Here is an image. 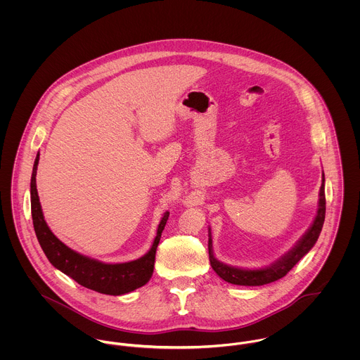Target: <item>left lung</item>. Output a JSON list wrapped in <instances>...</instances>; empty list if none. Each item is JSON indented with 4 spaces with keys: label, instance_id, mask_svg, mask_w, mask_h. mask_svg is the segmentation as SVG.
Instances as JSON below:
<instances>
[{
    "label": "left lung",
    "instance_id": "1",
    "mask_svg": "<svg viewBox=\"0 0 360 360\" xmlns=\"http://www.w3.org/2000/svg\"><path fill=\"white\" fill-rule=\"evenodd\" d=\"M319 207H317V214L314 217L313 224L310 226L305 236L298 241V244L280 260L273 263L269 267L264 269H257V270H247V269H237L233 266L223 264L219 262L216 257H213L212 252V240L209 234V262L212 269L216 271V274L223 278L227 283L236 284V285H264L269 283H273L276 280H280L284 277L302 257L308 254L309 251L313 248L316 244L320 231L323 229L324 217H326V194H324V173L321 174V187H320V194H319Z\"/></svg>",
    "mask_w": 360,
    "mask_h": 360
}]
</instances>
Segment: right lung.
I'll use <instances>...</instances> for the list:
<instances>
[{
    "instance_id": "1",
    "label": "right lung",
    "mask_w": 360,
    "mask_h": 360,
    "mask_svg": "<svg viewBox=\"0 0 360 360\" xmlns=\"http://www.w3.org/2000/svg\"><path fill=\"white\" fill-rule=\"evenodd\" d=\"M40 154L36 156L32 181H30V198H32V217L33 226L37 236V240L52 266L59 269L62 273L77 281L80 285L90 288L93 291L106 294V295H123L134 291L136 288L143 287L148 283L154 273L155 254L156 248L165 229V224L169 217L166 212L158 226L154 244L148 254L144 257L126 262V263H103L96 259L84 257L76 251L66 247L52 234L50 227L47 226L43 210L40 205L37 187H36V174Z\"/></svg>"
}]
</instances>
